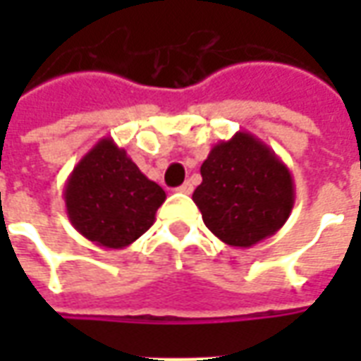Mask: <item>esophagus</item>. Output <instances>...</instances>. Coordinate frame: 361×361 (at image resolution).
<instances>
[{"label":"esophagus","mask_w":361,"mask_h":361,"mask_svg":"<svg viewBox=\"0 0 361 361\" xmlns=\"http://www.w3.org/2000/svg\"><path fill=\"white\" fill-rule=\"evenodd\" d=\"M178 191H180V193H185V195H189V193L193 191V183H191V181H185L183 185H180V188H178Z\"/></svg>","instance_id":"obj_1"}]
</instances>
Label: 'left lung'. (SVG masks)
<instances>
[{
  "mask_svg": "<svg viewBox=\"0 0 361 361\" xmlns=\"http://www.w3.org/2000/svg\"><path fill=\"white\" fill-rule=\"evenodd\" d=\"M201 176L193 201L204 226L230 247H251L274 235L294 209L292 172L250 131L214 145Z\"/></svg>",
  "mask_w": 361,
  "mask_h": 361,
  "instance_id": "8db88e82",
  "label": "left lung"
}]
</instances>
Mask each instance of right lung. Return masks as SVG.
Returning <instances> with one entry per match:
<instances>
[{"mask_svg": "<svg viewBox=\"0 0 361 361\" xmlns=\"http://www.w3.org/2000/svg\"><path fill=\"white\" fill-rule=\"evenodd\" d=\"M63 199L79 234L106 250H123L154 224L166 193L137 168L126 149L104 137L69 173Z\"/></svg>", "mask_w": 361, "mask_h": 361, "instance_id": "1", "label": "right lung"}]
</instances>
